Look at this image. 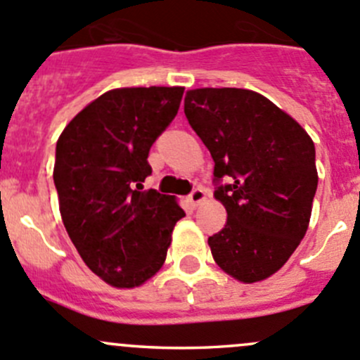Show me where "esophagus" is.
Wrapping results in <instances>:
<instances>
[{
    "label": "esophagus",
    "mask_w": 360,
    "mask_h": 360,
    "mask_svg": "<svg viewBox=\"0 0 360 360\" xmlns=\"http://www.w3.org/2000/svg\"><path fill=\"white\" fill-rule=\"evenodd\" d=\"M205 198V191L202 188H195L190 195H188V200H190L191 205H198Z\"/></svg>",
    "instance_id": "1"
}]
</instances>
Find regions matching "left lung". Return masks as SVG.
I'll return each mask as SVG.
<instances>
[{
  "mask_svg": "<svg viewBox=\"0 0 360 360\" xmlns=\"http://www.w3.org/2000/svg\"><path fill=\"white\" fill-rule=\"evenodd\" d=\"M184 114L214 160V197L226 209L225 226L207 239L212 258L244 283L265 280L308 230L319 184L315 144L250 89H191Z\"/></svg>",
  "mask_w": 360,
  "mask_h": 360,
  "instance_id": "1",
  "label": "left lung"
}]
</instances>
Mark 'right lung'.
I'll return each mask as SVG.
<instances>
[{
	"label": "right lung",
	"instance_id": "1",
	"mask_svg": "<svg viewBox=\"0 0 360 360\" xmlns=\"http://www.w3.org/2000/svg\"><path fill=\"white\" fill-rule=\"evenodd\" d=\"M184 87H123L103 93L63 130L54 184L73 246L96 276L139 287L163 265L184 211L144 191L149 149L179 110Z\"/></svg>",
	"mask_w": 360,
	"mask_h": 360
}]
</instances>
